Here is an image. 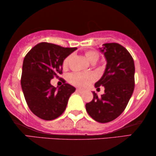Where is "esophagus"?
<instances>
[{
  "label": "esophagus",
  "instance_id": "obj_1",
  "mask_svg": "<svg viewBox=\"0 0 156 156\" xmlns=\"http://www.w3.org/2000/svg\"><path fill=\"white\" fill-rule=\"evenodd\" d=\"M76 91L80 94H82L83 92H84V90H82V89H76Z\"/></svg>",
  "mask_w": 156,
  "mask_h": 156
}]
</instances>
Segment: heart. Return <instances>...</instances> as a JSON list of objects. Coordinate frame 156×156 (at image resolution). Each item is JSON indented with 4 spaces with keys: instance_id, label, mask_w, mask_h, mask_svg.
Wrapping results in <instances>:
<instances>
[{
    "instance_id": "obj_1",
    "label": "heart",
    "mask_w": 156,
    "mask_h": 156,
    "mask_svg": "<svg viewBox=\"0 0 156 156\" xmlns=\"http://www.w3.org/2000/svg\"><path fill=\"white\" fill-rule=\"evenodd\" d=\"M85 56L91 63L94 64L99 59V53L97 50H90L85 52ZM72 55H69L64 59L62 67L67 69L69 67ZM69 82L74 86L79 87H85L93 81L96 80V75L93 73H81V72H73L68 76Z\"/></svg>"
}]
</instances>
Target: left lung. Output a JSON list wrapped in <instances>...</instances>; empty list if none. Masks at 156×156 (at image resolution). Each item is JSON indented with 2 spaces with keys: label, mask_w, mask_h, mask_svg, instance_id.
<instances>
[{
  "label": "left lung",
  "mask_w": 156,
  "mask_h": 156,
  "mask_svg": "<svg viewBox=\"0 0 156 156\" xmlns=\"http://www.w3.org/2000/svg\"><path fill=\"white\" fill-rule=\"evenodd\" d=\"M100 49L107 64L95 87H104L105 93L98 97L93 91L94 98L86 104V110L94 120L108 123L122 114L131 99L135 87V66L131 54L120 44L105 43Z\"/></svg>",
  "instance_id": "1"
}]
</instances>
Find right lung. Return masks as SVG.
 Wrapping results in <instances>:
<instances>
[{"mask_svg": "<svg viewBox=\"0 0 156 156\" xmlns=\"http://www.w3.org/2000/svg\"><path fill=\"white\" fill-rule=\"evenodd\" d=\"M76 48H63L40 42L25 55L23 64L21 87L25 101L35 116L51 121L61 116L75 88L62 78L63 84L57 89L50 84L62 73V62Z\"/></svg>", "mask_w": 156, "mask_h": 156, "instance_id": "right-lung-1", "label": "right lung"}]
</instances>
